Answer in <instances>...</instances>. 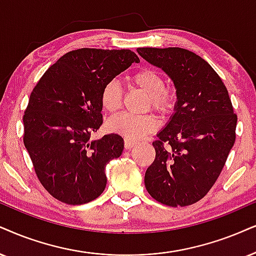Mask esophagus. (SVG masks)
I'll return each mask as SVG.
<instances>
[{
	"label": "esophagus",
	"instance_id": "esophagus-1",
	"mask_svg": "<svg viewBox=\"0 0 256 256\" xmlns=\"http://www.w3.org/2000/svg\"><path fill=\"white\" fill-rule=\"evenodd\" d=\"M136 144H137V142H136V140H132V139H128V138H125L124 139V146H125V148H134Z\"/></svg>",
	"mask_w": 256,
	"mask_h": 256
}]
</instances>
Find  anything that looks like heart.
Listing matches in <instances>:
<instances>
[{
	"label": "heart",
	"mask_w": 256,
	"mask_h": 256,
	"mask_svg": "<svg viewBox=\"0 0 256 256\" xmlns=\"http://www.w3.org/2000/svg\"><path fill=\"white\" fill-rule=\"evenodd\" d=\"M131 85L143 90L148 96L146 108L166 114L174 108V96L166 88L164 78L157 70L143 68L130 76ZM122 102V87L116 80L106 82L100 92V102L102 108L110 113H116L120 108ZM158 126V120L151 113L148 114H132L122 113L108 122L110 131L122 136V137L139 139L154 131Z\"/></svg>",
	"instance_id": "heart-1"
}]
</instances>
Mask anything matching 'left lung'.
I'll return each instance as SVG.
<instances>
[{
	"instance_id": "obj_1",
	"label": "left lung",
	"mask_w": 256,
	"mask_h": 256,
	"mask_svg": "<svg viewBox=\"0 0 256 256\" xmlns=\"http://www.w3.org/2000/svg\"><path fill=\"white\" fill-rule=\"evenodd\" d=\"M174 84L177 102L154 145L156 157L145 172L151 197L169 206L203 198L224 166L235 143L238 116L227 87L210 64L184 48H138Z\"/></svg>"
}]
</instances>
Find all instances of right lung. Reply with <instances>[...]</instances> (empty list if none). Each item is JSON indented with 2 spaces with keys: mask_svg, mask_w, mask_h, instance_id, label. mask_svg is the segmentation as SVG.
Wrapping results in <instances>:
<instances>
[{
  "mask_svg": "<svg viewBox=\"0 0 256 256\" xmlns=\"http://www.w3.org/2000/svg\"><path fill=\"white\" fill-rule=\"evenodd\" d=\"M130 50L80 48L52 64L32 90L24 116V143L38 180L54 198L78 206L102 195L105 168L118 158L117 134L90 140L102 124L100 92L138 62Z\"/></svg>",
  "mask_w": 256,
  "mask_h": 256,
  "instance_id": "1",
  "label": "right lung"
}]
</instances>
